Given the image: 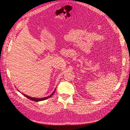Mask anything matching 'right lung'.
I'll use <instances>...</instances> for the list:
<instances>
[{
	"mask_svg": "<svg viewBox=\"0 0 130 130\" xmlns=\"http://www.w3.org/2000/svg\"><path fill=\"white\" fill-rule=\"evenodd\" d=\"M55 89H54V90L53 91V92H52V93L51 94V95H50V96H47V97H44V98H33V97H29V96H27V95H25V94H23L22 92L21 94H22L24 96H25V97H26L27 98H28L29 99H30V100H32V101H36V102H39V101H43V100H46V99H47L48 98H50V97H51L53 94H54V92H55ZM18 90V89H17ZM18 91H20V90H18Z\"/></svg>",
	"mask_w": 130,
	"mask_h": 130,
	"instance_id": "1",
	"label": "right lung"
}]
</instances>
